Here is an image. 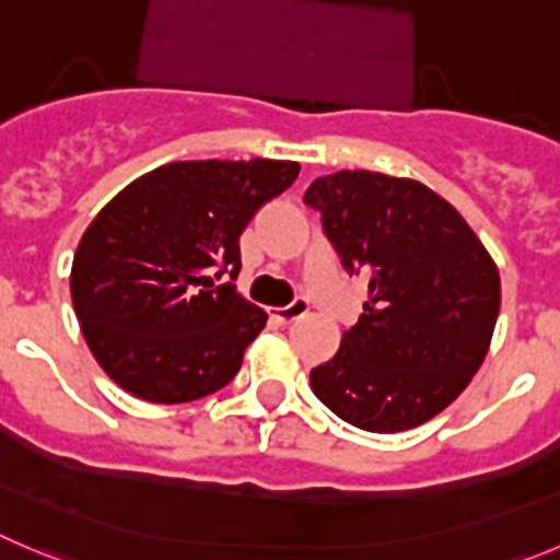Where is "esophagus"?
Masks as SVG:
<instances>
[{
  "label": "esophagus",
  "mask_w": 560,
  "mask_h": 560,
  "mask_svg": "<svg viewBox=\"0 0 560 560\" xmlns=\"http://www.w3.org/2000/svg\"><path fill=\"white\" fill-rule=\"evenodd\" d=\"M311 311V302L305 300V296H296L291 305H283V307H271V318H275L277 324H291L296 322V318H302L305 313Z\"/></svg>",
  "instance_id": "esophagus-1"
}]
</instances>
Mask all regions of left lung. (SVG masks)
<instances>
[{
	"instance_id": "8db88e82",
	"label": "left lung",
	"mask_w": 560,
	"mask_h": 560,
	"mask_svg": "<svg viewBox=\"0 0 560 560\" xmlns=\"http://www.w3.org/2000/svg\"><path fill=\"white\" fill-rule=\"evenodd\" d=\"M305 203L349 271L369 277L363 316L311 387L340 420L393 434L443 412L481 369L500 313L492 255L443 197L412 178L340 170Z\"/></svg>"
}]
</instances>
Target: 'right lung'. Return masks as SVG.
Listing matches in <instances>:
<instances>
[{"label": "right lung", "mask_w": 560, "mask_h": 560, "mask_svg": "<svg viewBox=\"0 0 560 560\" xmlns=\"http://www.w3.org/2000/svg\"><path fill=\"white\" fill-rule=\"evenodd\" d=\"M296 162H173L117 191L79 242L71 300L112 382L151 404L225 387L266 313L233 283L238 236L289 189Z\"/></svg>", "instance_id": "1"}]
</instances>
